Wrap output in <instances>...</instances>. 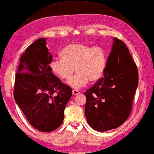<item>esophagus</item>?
Here are the masks:
<instances>
[{"label":"esophagus","instance_id":"esophagus-1","mask_svg":"<svg viewBox=\"0 0 154 154\" xmlns=\"http://www.w3.org/2000/svg\"><path fill=\"white\" fill-rule=\"evenodd\" d=\"M72 93H73V95H78V94H81V92H80L79 90H73Z\"/></svg>","mask_w":154,"mask_h":154}]
</instances>
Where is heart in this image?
<instances>
[{"mask_svg":"<svg viewBox=\"0 0 154 154\" xmlns=\"http://www.w3.org/2000/svg\"><path fill=\"white\" fill-rule=\"evenodd\" d=\"M60 55L62 58H54L51 61V70L61 79L67 81L75 69L76 73L68 83L75 89L86 85L89 81H98L106 68V52L101 47H92L82 43H73L63 48Z\"/></svg>","mask_w":154,"mask_h":154,"instance_id":"1","label":"heart"}]
</instances>
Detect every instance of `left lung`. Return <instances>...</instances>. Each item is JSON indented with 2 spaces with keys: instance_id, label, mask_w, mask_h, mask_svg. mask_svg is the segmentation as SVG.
Masks as SVG:
<instances>
[{
  "instance_id": "left-lung-1",
  "label": "left lung",
  "mask_w": 154,
  "mask_h": 154,
  "mask_svg": "<svg viewBox=\"0 0 154 154\" xmlns=\"http://www.w3.org/2000/svg\"><path fill=\"white\" fill-rule=\"evenodd\" d=\"M104 77L86 90L85 114L90 127L99 132L115 129L131 112L138 86V71L125 44L113 38Z\"/></svg>"
}]
</instances>
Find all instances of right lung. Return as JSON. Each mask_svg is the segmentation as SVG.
I'll return each mask as SVG.
<instances>
[{
  "instance_id": "add662e5",
  "label": "right lung",
  "mask_w": 154,
  "mask_h": 154,
  "mask_svg": "<svg viewBox=\"0 0 154 154\" xmlns=\"http://www.w3.org/2000/svg\"><path fill=\"white\" fill-rule=\"evenodd\" d=\"M52 60L45 38L36 40L21 57L14 82L16 103L31 125L44 132L61 125L72 95L71 88L52 73Z\"/></svg>"
}]
</instances>
